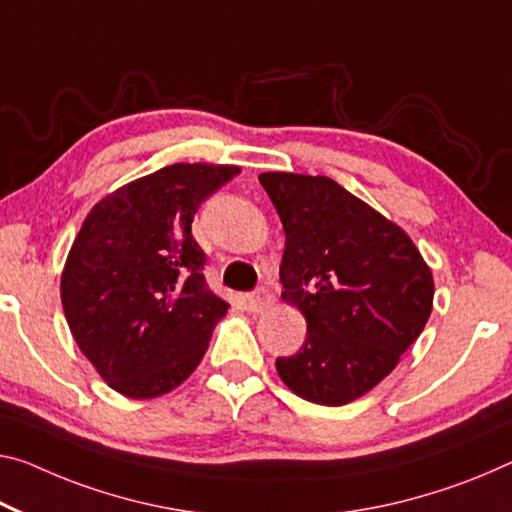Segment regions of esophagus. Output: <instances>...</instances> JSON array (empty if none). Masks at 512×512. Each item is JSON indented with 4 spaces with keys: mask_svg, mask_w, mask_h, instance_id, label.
Listing matches in <instances>:
<instances>
[{
    "mask_svg": "<svg viewBox=\"0 0 512 512\" xmlns=\"http://www.w3.org/2000/svg\"><path fill=\"white\" fill-rule=\"evenodd\" d=\"M272 302H274V295L270 293V290H265V288L256 290V293H251L247 297V304H249V311L251 313H261L265 309H270Z\"/></svg>",
    "mask_w": 512,
    "mask_h": 512,
    "instance_id": "obj_1",
    "label": "esophagus"
}]
</instances>
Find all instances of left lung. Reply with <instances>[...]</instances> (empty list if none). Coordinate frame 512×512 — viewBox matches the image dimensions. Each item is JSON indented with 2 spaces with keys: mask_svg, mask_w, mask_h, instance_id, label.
Returning a JSON list of instances; mask_svg holds the SVG:
<instances>
[{
  "mask_svg": "<svg viewBox=\"0 0 512 512\" xmlns=\"http://www.w3.org/2000/svg\"><path fill=\"white\" fill-rule=\"evenodd\" d=\"M258 180L286 231L281 297L306 318L304 345L277 359V373L304 400L348 405L423 332L432 272L410 235L336 180L283 171Z\"/></svg>",
  "mask_w": 512,
  "mask_h": 512,
  "instance_id": "obj_1",
  "label": "left lung"
}]
</instances>
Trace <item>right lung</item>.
Returning <instances> with one entry per match:
<instances>
[{"label": "right lung", "instance_id": "right-lung-1", "mask_svg": "<svg viewBox=\"0 0 512 512\" xmlns=\"http://www.w3.org/2000/svg\"><path fill=\"white\" fill-rule=\"evenodd\" d=\"M233 164L178 162L107 194L61 272V304L84 357L114 391L146 400L194 373L229 304L208 288L192 222Z\"/></svg>", "mask_w": 512, "mask_h": 512}]
</instances>
